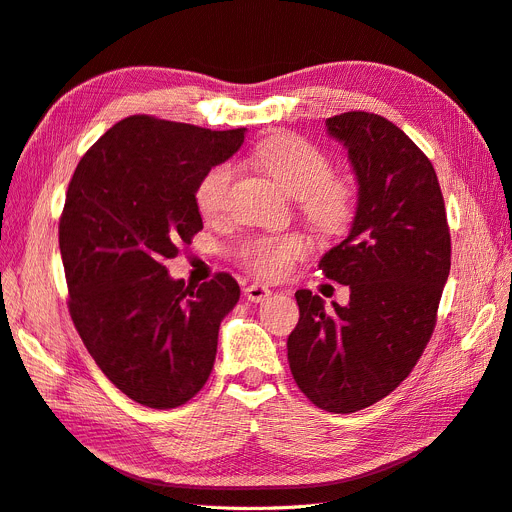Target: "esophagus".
I'll use <instances>...</instances> for the list:
<instances>
[{"label": "esophagus", "instance_id": "34e87169", "mask_svg": "<svg viewBox=\"0 0 512 512\" xmlns=\"http://www.w3.org/2000/svg\"><path fill=\"white\" fill-rule=\"evenodd\" d=\"M244 297L253 301V304H261L263 299L270 297V289L263 287V285H257V282H255V285H249L244 289Z\"/></svg>", "mask_w": 512, "mask_h": 512}]
</instances>
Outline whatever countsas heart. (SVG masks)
<instances>
[{
	"mask_svg": "<svg viewBox=\"0 0 512 512\" xmlns=\"http://www.w3.org/2000/svg\"><path fill=\"white\" fill-rule=\"evenodd\" d=\"M257 164L299 198L301 213L323 234H344L356 213V187L348 175L331 173L329 156L304 137L276 135L255 149ZM236 181L232 162H217L200 177L194 200L204 217L221 215L230 204ZM304 234L259 236L242 242L238 255L246 268L263 278H282L293 263L310 253Z\"/></svg>",
	"mask_w": 512,
	"mask_h": 512,
	"instance_id": "b5f03b06",
	"label": "heart"
}]
</instances>
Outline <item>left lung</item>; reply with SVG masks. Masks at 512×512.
I'll return each mask as SVG.
<instances>
[{
    "mask_svg": "<svg viewBox=\"0 0 512 512\" xmlns=\"http://www.w3.org/2000/svg\"><path fill=\"white\" fill-rule=\"evenodd\" d=\"M358 181L346 240L318 268L350 287V304L295 293L299 323L287 339L293 380L331 413L382 401L422 356L437 325L451 266V238L432 162L405 132L377 113L327 118Z\"/></svg>",
    "mask_w": 512,
    "mask_h": 512,
    "instance_id": "left-lung-1",
    "label": "left lung"
}]
</instances>
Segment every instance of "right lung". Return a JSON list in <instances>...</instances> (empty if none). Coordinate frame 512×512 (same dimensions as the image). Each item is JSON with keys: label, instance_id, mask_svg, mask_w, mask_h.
<instances>
[{"label": "right lung", "instance_id": "add662e5", "mask_svg": "<svg viewBox=\"0 0 512 512\" xmlns=\"http://www.w3.org/2000/svg\"><path fill=\"white\" fill-rule=\"evenodd\" d=\"M242 141L244 128L130 116L69 181L59 246L71 320L107 380L145 407L175 409L200 392L221 320L238 304L230 274L192 287L170 278L164 261L202 230L200 177Z\"/></svg>", "mask_w": 512, "mask_h": 512}]
</instances>
